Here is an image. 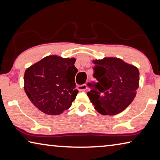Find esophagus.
Here are the masks:
<instances>
[{
	"label": "esophagus",
	"instance_id": "obj_1",
	"mask_svg": "<svg viewBox=\"0 0 160 160\" xmlns=\"http://www.w3.org/2000/svg\"><path fill=\"white\" fill-rule=\"evenodd\" d=\"M78 89L81 90V91H85V90H87V85L85 84H83L82 85H79V86H78Z\"/></svg>",
	"mask_w": 160,
	"mask_h": 160
}]
</instances>
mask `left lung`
Returning a JSON list of instances; mask_svg holds the SVG:
<instances>
[{"mask_svg": "<svg viewBox=\"0 0 160 160\" xmlns=\"http://www.w3.org/2000/svg\"><path fill=\"white\" fill-rule=\"evenodd\" d=\"M95 87L88 92L95 109L102 115H116L133 101L139 85L137 67L117 57L94 59ZM89 86H91L88 83Z\"/></svg>", "mask_w": 160, "mask_h": 160, "instance_id": "left-lung-1", "label": "left lung"}]
</instances>
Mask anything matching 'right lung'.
I'll use <instances>...</instances> for the list:
<instances>
[{"mask_svg": "<svg viewBox=\"0 0 160 160\" xmlns=\"http://www.w3.org/2000/svg\"><path fill=\"white\" fill-rule=\"evenodd\" d=\"M75 58L58 55L45 57L28 68L24 90L31 102L43 113L59 115L70 108L78 90L75 77Z\"/></svg>", "mask_w": 160, "mask_h": 160, "instance_id": "right-lung-1", "label": "right lung"}]
</instances>
